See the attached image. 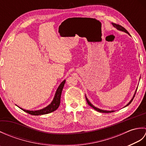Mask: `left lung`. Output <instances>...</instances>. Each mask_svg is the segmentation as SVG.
I'll return each mask as SVG.
<instances>
[{
    "instance_id": "obj_1",
    "label": "left lung",
    "mask_w": 146,
    "mask_h": 146,
    "mask_svg": "<svg viewBox=\"0 0 146 146\" xmlns=\"http://www.w3.org/2000/svg\"><path fill=\"white\" fill-rule=\"evenodd\" d=\"M111 24H112L113 26L114 27H115V28H116L117 30L120 31L125 32V33H127V34H128V35H129V32H128L127 31V30L124 28V27H123L122 26H121L119 25V24H115V23H111ZM140 79H141V78H140ZM137 88H136V90H135V93H134V96H133L132 98L131 99V100H130V102H129V103H128L127 104V105H125V106L124 107H127V106H128V105H129L131 103L132 101L133 100V99H134V97H135V93H136V91H137ZM85 97H86V102H87L88 104L90 105V106L92 107L93 108H94V109H95V110H97V111H100V112H102V113H111V112H113V111H115L114 110H105L100 109V108H97V107H95L94 105L92 104L91 102L88 100V99L87 98V97H86V96H85Z\"/></svg>"
}]
</instances>
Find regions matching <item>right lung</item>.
Masks as SVG:
<instances>
[{"instance_id": "obj_1", "label": "right lung", "mask_w": 146, "mask_h": 146, "mask_svg": "<svg viewBox=\"0 0 146 146\" xmlns=\"http://www.w3.org/2000/svg\"><path fill=\"white\" fill-rule=\"evenodd\" d=\"M65 81H66L65 80H63V81L60 83V85H59L56 91L53 100H52V101L51 102V103L50 104H49L47 107L38 110H28L23 109V108H22L19 107L21 109L24 110V111H26V112L28 113L31 115H44V114H47V113L52 112V111H54V110H56L59 107V106H60L61 95L62 90H63V88L64 87Z\"/></svg>"}]
</instances>
